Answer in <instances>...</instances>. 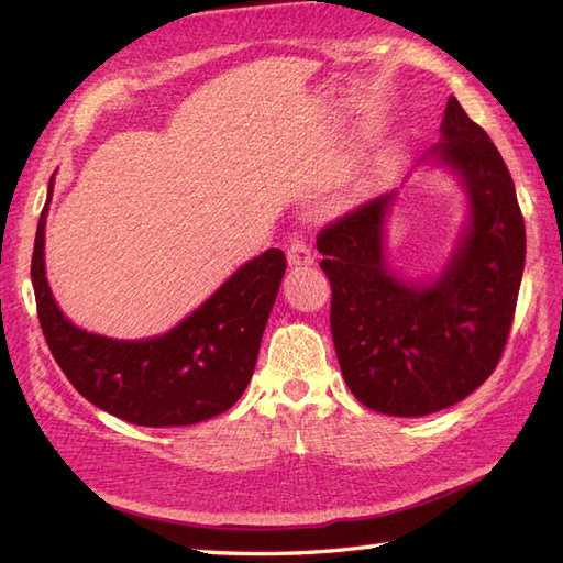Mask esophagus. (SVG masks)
<instances>
[{"instance_id": "obj_1", "label": "esophagus", "mask_w": 563, "mask_h": 563, "mask_svg": "<svg viewBox=\"0 0 563 563\" xmlns=\"http://www.w3.org/2000/svg\"><path fill=\"white\" fill-rule=\"evenodd\" d=\"M288 263L290 268H309L314 263V254L305 239H292L290 246H288Z\"/></svg>"}]
</instances>
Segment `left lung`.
<instances>
[{"instance_id": "left-lung-1", "label": "left lung", "mask_w": 563, "mask_h": 563, "mask_svg": "<svg viewBox=\"0 0 563 563\" xmlns=\"http://www.w3.org/2000/svg\"><path fill=\"white\" fill-rule=\"evenodd\" d=\"M440 130L423 159L462 178L470 224L435 280H404L387 266L385 218L397 190L317 236L343 379L357 401L387 416L435 413L482 387L504 355L518 305L525 222L508 166L454 97Z\"/></svg>"}]
</instances>
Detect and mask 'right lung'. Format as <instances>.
<instances>
[{
  "label": "right lung",
  "instance_id": "1",
  "mask_svg": "<svg viewBox=\"0 0 563 563\" xmlns=\"http://www.w3.org/2000/svg\"><path fill=\"white\" fill-rule=\"evenodd\" d=\"M53 178L35 232L31 280L47 349L71 387L99 409L150 428L194 426L234 406L254 375L263 329L288 266L283 251L268 249L244 263L164 336L106 339L71 324L47 288L43 249Z\"/></svg>",
  "mask_w": 563,
  "mask_h": 563
}]
</instances>
